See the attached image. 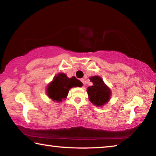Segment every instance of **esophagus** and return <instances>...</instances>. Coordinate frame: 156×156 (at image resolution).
I'll return each instance as SVG.
<instances>
[{
    "instance_id": "1",
    "label": "esophagus",
    "mask_w": 156,
    "mask_h": 156,
    "mask_svg": "<svg viewBox=\"0 0 156 156\" xmlns=\"http://www.w3.org/2000/svg\"><path fill=\"white\" fill-rule=\"evenodd\" d=\"M80 81H81V82H82V83H83V85H85V79H84V78L80 79Z\"/></svg>"
}]
</instances>
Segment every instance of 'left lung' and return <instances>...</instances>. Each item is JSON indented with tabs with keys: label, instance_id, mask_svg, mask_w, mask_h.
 I'll use <instances>...</instances> for the list:
<instances>
[{
	"label": "left lung",
	"instance_id": "left-lung-1",
	"mask_svg": "<svg viewBox=\"0 0 156 156\" xmlns=\"http://www.w3.org/2000/svg\"><path fill=\"white\" fill-rule=\"evenodd\" d=\"M90 80L93 85L87 89L89 99L96 107H102L110 101L112 91L99 76H91Z\"/></svg>",
	"mask_w": 156,
	"mask_h": 156
}]
</instances>
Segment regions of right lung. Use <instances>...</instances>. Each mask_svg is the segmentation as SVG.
Listing matches in <instances>:
<instances>
[{
  "label": "right lung",
  "mask_w": 156,
  "mask_h": 156,
  "mask_svg": "<svg viewBox=\"0 0 156 156\" xmlns=\"http://www.w3.org/2000/svg\"><path fill=\"white\" fill-rule=\"evenodd\" d=\"M83 84L75 76L68 78L64 73L54 76L53 80L47 85L46 94L53 101L60 103L66 98L69 90L72 87H82Z\"/></svg>",
  "instance_id": "1"
}]
</instances>
